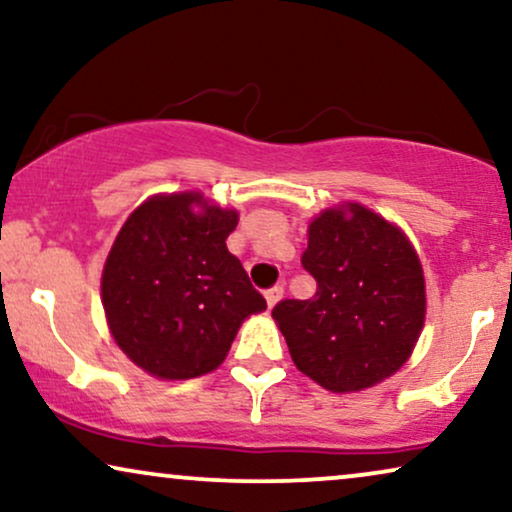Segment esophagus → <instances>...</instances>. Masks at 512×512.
<instances>
[{
	"label": "esophagus",
	"instance_id": "34e87169",
	"mask_svg": "<svg viewBox=\"0 0 512 512\" xmlns=\"http://www.w3.org/2000/svg\"><path fill=\"white\" fill-rule=\"evenodd\" d=\"M284 296V286L282 284H277V286H272V289H268L265 291V300H268V307H272L277 303L279 298Z\"/></svg>",
	"mask_w": 512,
	"mask_h": 512
}]
</instances>
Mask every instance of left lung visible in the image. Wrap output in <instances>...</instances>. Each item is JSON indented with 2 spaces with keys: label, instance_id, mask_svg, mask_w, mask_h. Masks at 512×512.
I'll return each instance as SVG.
<instances>
[{
  "label": "left lung",
  "instance_id": "left-lung-1",
  "mask_svg": "<svg viewBox=\"0 0 512 512\" xmlns=\"http://www.w3.org/2000/svg\"><path fill=\"white\" fill-rule=\"evenodd\" d=\"M300 263L317 293L272 307L300 373L338 394L394 375L426 312L422 265L408 237L361 205L326 209L312 221Z\"/></svg>",
  "mask_w": 512,
  "mask_h": 512
}]
</instances>
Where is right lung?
<instances>
[{
	"instance_id": "right-lung-1",
	"label": "right lung",
	"mask_w": 512,
	"mask_h": 512,
	"mask_svg": "<svg viewBox=\"0 0 512 512\" xmlns=\"http://www.w3.org/2000/svg\"><path fill=\"white\" fill-rule=\"evenodd\" d=\"M237 212L200 193L158 195L123 223L102 272V305L118 347L163 380L205 375L237 328L268 303L226 247Z\"/></svg>"
}]
</instances>
